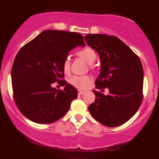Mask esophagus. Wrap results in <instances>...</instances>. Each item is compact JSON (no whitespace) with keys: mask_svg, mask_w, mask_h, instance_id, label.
Segmentation results:
<instances>
[{"mask_svg":"<svg viewBox=\"0 0 159 159\" xmlns=\"http://www.w3.org/2000/svg\"><path fill=\"white\" fill-rule=\"evenodd\" d=\"M84 93V91H81V90H78V96H81V95H83Z\"/></svg>","mask_w":159,"mask_h":159,"instance_id":"1","label":"esophagus"}]
</instances>
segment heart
Returning a JSON list of instances; mask_svg holds the SVG:
<instances>
[{"mask_svg": "<svg viewBox=\"0 0 159 159\" xmlns=\"http://www.w3.org/2000/svg\"><path fill=\"white\" fill-rule=\"evenodd\" d=\"M77 54L80 57H81L88 64H92L96 57V52H94L93 49L90 48V47H85V48L81 49V50L78 51ZM69 68H70L69 59L66 58L63 63V69L65 73H67L69 72ZM91 81H92V78L88 75H75L69 80V83L71 84L75 87L76 88L81 89V90L87 88L91 83Z\"/></svg>", "mask_w": 159, "mask_h": 159, "instance_id": "heart-1", "label": "heart"}]
</instances>
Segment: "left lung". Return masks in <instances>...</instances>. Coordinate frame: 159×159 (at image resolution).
<instances>
[{
    "instance_id": "left-lung-1",
    "label": "left lung",
    "mask_w": 159,
    "mask_h": 159,
    "mask_svg": "<svg viewBox=\"0 0 159 159\" xmlns=\"http://www.w3.org/2000/svg\"><path fill=\"white\" fill-rule=\"evenodd\" d=\"M84 39L98 53L100 74L93 90L96 99L88 107L95 120L107 127L126 123L143 100V70L140 58L119 38L106 34H87Z\"/></svg>"
}]
</instances>
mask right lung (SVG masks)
Masks as SVG:
<instances>
[{
  "mask_svg": "<svg viewBox=\"0 0 159 159\" xmlns=\"http://www.w3.org/2000/svg\"><path fill=\"white\" fill-rule=\"evenodd\" d=\"M78 45L85 46L81 34L64 30H44L16 54L11 78L13 97L24 116L39 124L52 123L69 111L78 91L65 80L63 63ZM57 81L65 85L59 91Z\"/></svg>",
  "mask_w": 159,
  "mask_h": 159,
  "instance_id": "right-lung-1",
  "label": "right lung"
}]
</instances>
